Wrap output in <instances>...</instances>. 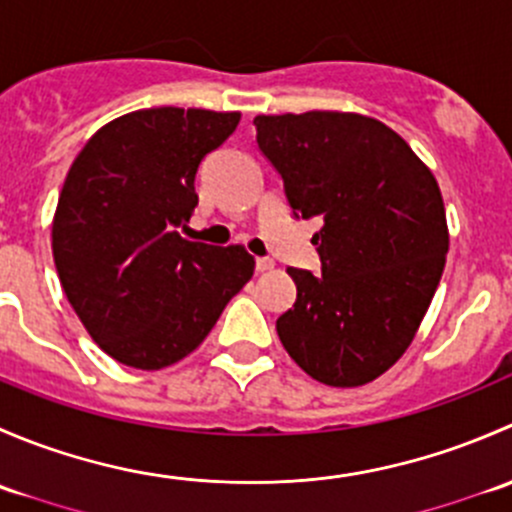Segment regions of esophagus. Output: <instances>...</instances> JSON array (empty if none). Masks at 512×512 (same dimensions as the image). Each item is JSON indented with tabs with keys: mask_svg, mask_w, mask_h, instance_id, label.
Returning a JSON list of instances; mask_svg holds the SVG:
<instances>
[{
	"mask_svg": "<svg viewBox=\"0 0 512 512\" xmlns=\"http://www.w3.org/2000/svg\"><path fill=\"white\" fill-rule=\"evenodd\" d=\"M275 267V260H270V257H257L255 260V270L257 272H267Z\"/></svg>",
	"mask_w": 512,
	"mask_h": 512,
	"instance_id": "34e87169",
	"label": "esophagus"
}]
</instances>
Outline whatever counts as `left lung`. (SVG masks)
<instances>
[{
    "instance_id": "obj_1",
    "label": "left lung",
    "mask_w": 512,
    "mask_h": 512,
    "mask_svg": "<svg viewBox=\"0 0 512 512\" xmlns=\"http://www.w3.org/2000/svg\"><path fill=\"white\" fill-rule=\"evenodd\" d=\"M257 146L285 180L322 277L289 267L297 302L277 319L287 354L327 386H364L414 342L446 267L431 168L386 123L344 111L257 116Z\"/></svg>"
}]
</instances>
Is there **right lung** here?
<instances>
[{
    "label": "right lung",
    "mask_w": 512,
    "mask_h": 512,
    "mask_svg": "<svg viewBox=\"0 0 512 512\" xmlns=\"http://www.w3.org/2000/svg\"><path fill=\"white\" fill-rule=\"evenodd\" d=\"M237 111L143 108L101 126L71 163L51 223L61 287L91 339L121 364L158 371L203 344L250 282L242 245L185 240L200 160Z\"/></svg>",
    "instance_id": "right-lung-1"
}]
</instances>
